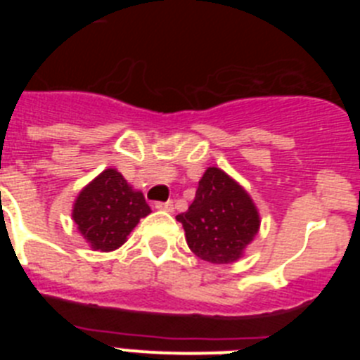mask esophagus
I'll list each match as a JSON object with an SVG mask.
<instances>
[{
  "label": "esophagus",
  "mask_w": 360,
  "mask_h": 360,
  "mask_svg": "<svg viewBox=\"0 0 360 360\" xmlns=\"http://www.w3.org/2000/svg\"><path fill=\"white\" fill-rule=\"evenodd\" d=\"M155 209H158V211L171 212L173 211V202H171V200H167V202H157L155 203Z\"/></svg>",
  "instance_id": "1"
}]
</instances>
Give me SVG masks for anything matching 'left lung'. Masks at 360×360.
<instances>
[{"instance_id": "obj_1", "label": "left lung", "mask_w": 360, "mask_h": 360, "mask_svg": "<svg viewBox=\"0 0 360 360\" xmlns=\"http://www.w3.org/2000/svg\"><path fill=\"white\" fill-rule=\"evenodd\" d=\"M176 219L184 225L189 249L216 265L236 262L259 229L250 196L218 167L203 173L195 200Z\"/></svg>"}]
</instances>
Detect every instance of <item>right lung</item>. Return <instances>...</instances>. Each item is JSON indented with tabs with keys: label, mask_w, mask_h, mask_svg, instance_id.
I'll list each match as a JSON object with an SVG mask.
<instances>
[{
	"label": "right lung",
	"mask_w": 360,
	"mask_h": 360,
	"mask_svg": "<svg viewBox=\"0 0 360 360\" xmlns=\"http://www.w3.org/2000/svg\"><path fill=\"white\" fill-rule=\"evenodd\" d=\"M151 212L141 191L115 169H106L81 191L73 205V221L95 250H115L141 218Z\"/></svg>",
	"instance_id": "1"
}]
</instances>
